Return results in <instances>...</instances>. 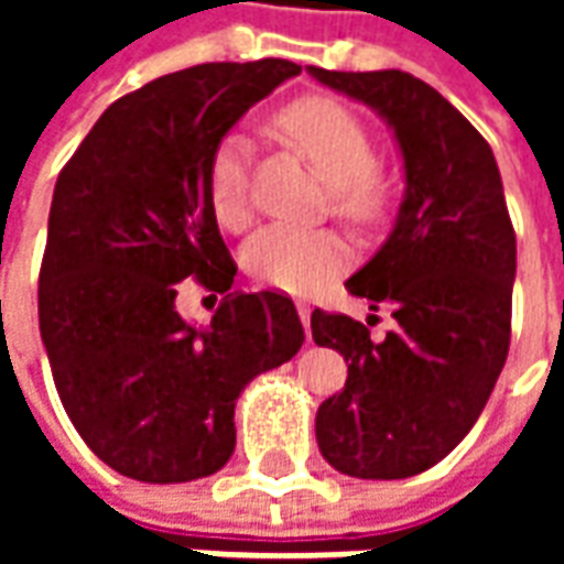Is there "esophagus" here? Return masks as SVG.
<instances>
[{"label":"esophagus","mask_w":564,"mask_h":564,"mask_svg":"<svg viewBox=\"0 0 564 564\" xmlns=\"http://www.w3.org/2000/svg\"><path fill=\"white\" fill-rule=\"evenodd\" d=\"M299 317H302V326H311V305H305V302H299Z\"/></svg>","instance_id":"34e87169"}]
</instances>
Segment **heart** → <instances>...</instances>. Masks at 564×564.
I'll list each match as a JSON object with an SVG mask.
<instances>
[{
	"instance_id": "1",
	"label": "heart",
	"mask_w": 564,
	"mask_h": 564,
	"mask_svg": "<svg viewBox=\"0 0 564 564\" xmlns=\"http://www.w3.org/2000/svg\"><path fill=\"white\" fill-rule=\"evenodd\" d=\"M281 129L332 184V205L347 220L371 223L387 205L371 132L354 108L332 96H305L281 111ZM208 202L226 229H245L253 217L250 202V139L223 135L208 162ZM247 269L259 281L286 293H314L319 283L350 262V250L329 229L265 226L245 250Z\"/></svg>"
}]
</instances>
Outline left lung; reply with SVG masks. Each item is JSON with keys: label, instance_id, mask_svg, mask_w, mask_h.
Returning <instances> with one entry per match:
<instances>
[{"label": "left lung", "instance_id": "left-lung-1", "mask_svg": "<svg viewBox=\"0 0 564 564\" xmlns=\"http://www.w3.org/2000/svg\"><path fill=\"white\" fill-rule=\"evenodd\" d=\"M375 108L395 132L404 198L390 238L347 281L395 329L375 341L347 314L314 311L311 332L347 362L341 392L319 404L317 444L332 468L402 480L432 468L471 432L510 347L517 235L492 148L425 80L307 68Z\"/></svg>", "mask_w": 564, "mask_h": 564}]
</instances>
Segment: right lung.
<instances>
[{"mask_svg":"<svg viewBox=\"0 0 564 564\" xmlns=\"http://www.w3.org/2000/svg\"><path fill=\"white\" fill-rule=\"evenodd\" d=\"M302 66L202 63L117 99L54 186L39 326L84 444L141 484L220 471L235 402L305 341L290 295L232 290L208 202L214 148ZM224 295L205 330L176 314L181 280Z\"/></svg>","mask_w":564,"mask_h":564,"instance_id":"1","label":"right lung"}]
</instances>
